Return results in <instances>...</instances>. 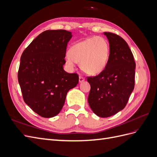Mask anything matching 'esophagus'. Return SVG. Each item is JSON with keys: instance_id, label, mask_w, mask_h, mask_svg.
<instances>
[{"instance_id": "obj_1", "label": "esophagus", "mask_w": 157, "mask_h": 157, "mask_svg": "<svg viewBox=\"0 0 157 157\" xmlns=\"http://www.w3.org/2000/svg\"><path fill=\"white\" fill-rule=\"evenodd\" d=\"M85 80V78L82 77H81V76H80L79 77V82H82L83 81H84Z\"/></svg>"}]
</instances>
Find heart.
Wrapping results in <instances>:
<instances>
[{
	"label": "heart",
	"mask_w": 157,
	"mask_h": 157,
	"mask_svg": "<svg viewBox=\"0 0 157 157\" xmlns=\"http://www.w3.org/2000/svg\"><path fill=\"white\" fill-rule=\"evenodd\" d=\"M66 61L73 67L75 61L88 75L101 73L107 65L109 56V44L102 36H92L75 44L69 49Z\"/></svg>",
	"instance_id": "obj_1"
}]
</instances>
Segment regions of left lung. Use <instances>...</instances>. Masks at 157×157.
Instances as JSON below:
<instances>
[{
	"mask_svg": "<svg viewBox=\"0 0 157 157\" xmlns=\"http://www.w3.org/2000/svg\"><path fill=\"white\" fill-rule=\"evenodd\" d=\"M109 42V57L105 69L89 77L88 98L92 111L99 117L115 115L125 107L134 88L136 63L126 42L115 33L105 32Z\"/></svg>",
	"mask_w": 157,
	"mask_h": 157,
	"instance_id": "left-lung-1",
	"label": "left lung"
}]
</instances>
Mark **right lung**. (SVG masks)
<instances>
[{
    "label": "right lung",
    "instance_id": "right-lung-1",
    "mask_svg": "<svg viewBox=\"0 0 157 157\" xmlns=\"http://www.w3.org/2000/svg\"><path fill=\"white\" fill-rule=\"evenodd\" d=\"M71 37V33L63 29L45 31L21 56L17 77L23 100L40 117L58 115L68 91L78 82L77 73H68L63 69Z\"/></svg>",
    "mask_w": 157,
    "mask_h": 157
}]
</instances>
